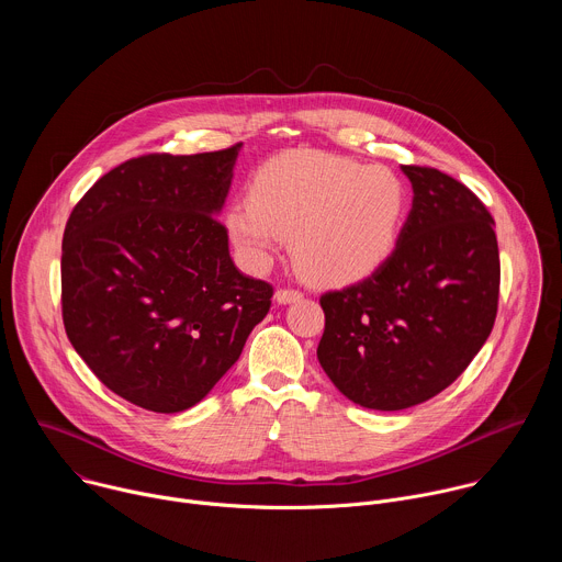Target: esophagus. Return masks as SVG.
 <instances>
[{
    "instance_id": "obj_1",
    "label": "esophagus",
    "mask_w": 562,
    "mask_h": 562,
    "mask_svg": "<svg viewBox=\"0 0 562 562\" xmlns=\"http://www.w3.org/2000/svg\"><path fill=\"white\" fill-rule=\"evenodd\" d=\"M304 297V293L300 289H291V286H284V289H278L276 291V300L280 304H291V302H300Z\"/></svg>"
}]
</instances>
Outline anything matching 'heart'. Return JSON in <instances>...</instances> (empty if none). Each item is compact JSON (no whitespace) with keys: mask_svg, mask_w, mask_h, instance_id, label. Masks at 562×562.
Masks as SVG:
<instances>
[{"mask_svg":"<svg viewBox=\"0 0 562 562\" xmlns=\"http://www.w3.org/2000/svg\"><path fill=\"white\" fill-rule=\"evenodd\" d=\"M407 213V189L391 169L334 153H291L262 167L251 200L228 209L235 245L262 262L293 237L300 269L317 282L369 276L391 254Z\"/></svg>","mask_w":562,"mask_h":562,"instance_id":"b5f03b06","label":"heart"}]
</instances>
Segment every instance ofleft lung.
Listing matches in <instances>:
<instances>
[{
    "instance_id": "left-lung-1",
    "label": "left lung",
    "mask_w": 562,
    "mask_h": 562,
    "mask_svg": "<svg viewBox=\"0 0 562 562\" xmlns=\"http://www.w3.org/2000/svg\"><path fill=\"white\" fill-rule=\"evenodd\" d=\"M412 213L364 280L319 297L317 360L356 405L409 409L445 391L490 338L501 293L494 217L451 176L405 165Z\"/></svg>"
}]
</instances>
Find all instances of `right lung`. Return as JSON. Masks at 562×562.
<instances>
[{
    "label": "right lung",
    "mask_w": 562,
    "mask_h": 562,
    "mask_svg": "<svg viewBox=\"0 0 562 562\" xmlns=\"http://www.w3.org/2000/svg\"><path fill=\"white\" fill-rule=\"evenodd\" d=\"M239 148L131 157L66 222V336L104 386L146 412L198 405L271 308L273 284L237 271L215 217Z\"/></svg>",
    "instance_id": "add662e5"
}]
</instances>
